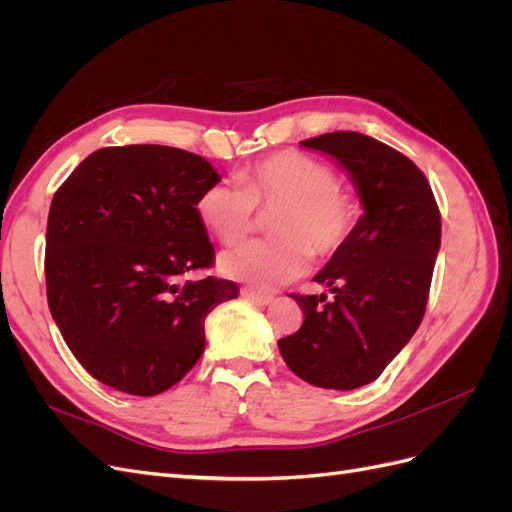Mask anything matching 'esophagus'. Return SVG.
I'll return each instance as SVG.
<instances>
[{"label":"esophagus","mask_w":512,"mask_h":512,"mask_svg":"<svg viewBox=\"0 0 512 512\" xmlns=\"http://www.w3.org/2000/svg\"><path fill=\"white\" fill-rule=\"evenodd\" d=\"M241 297L252 301L256 305H269L273 301V294H265V292H258L254 288H241Z\"/></svg>","instance_id":"34e87169"}]
</instances>
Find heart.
I'll return each instance as SVG.
<instances>
[{"mask_svg": "<svg viewBox=\"0 0 512 512\" xmlns=\"http://www.w3.org/2000/svg\"><path fill=\"white\" fill-rule=\"evenodd\" d=\"M260 213H275V239L230 247L220 271L256 290H273L301 277L312 254L329 260L342 254L361 224V203L339 188L337 170L301 151H275L247 166L239 181H218L200 192L198 220L222 243L250 235Z\"/></svg>", "mask_w": 512, "mask_h": 512, "instance_id": "b5f03b06", "label": "heart"}]
</instances>
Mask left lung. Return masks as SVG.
<instances>
[{
  "label": "left lung",
  "mask_w": 512,
  "mask_h": 512,
  "mask_svg": "<svg viewBox=\"0 0 512 512\" xmlns=\"http://www.w3.org/2000/svg\"><path fill=\"white\" fill-rule=\"evenodd\" d=\"M301 145L348 170L365 213L346 250L314 277L333 299L324 292L290 294L305 320L277 346L301 380L350 391L374 382L425 316L440 209L421 168L376 138L329 132Z\"/></svg>",
  "instance_id": "obj_1"
}]
</instances>
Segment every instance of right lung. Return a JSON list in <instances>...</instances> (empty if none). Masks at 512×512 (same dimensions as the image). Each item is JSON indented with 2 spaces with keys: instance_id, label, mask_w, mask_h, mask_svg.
I'll return each instance as SVG.
<instances>
[{
  "instance_id": "1",
  "label": "right lung",
  "mask_w": 512,
  "mask_h": 512,
  "mask_svg": "<svg viewBox=\"0 0 512 512\" xmlns=\"http://www.w3.org/2000/svg\"><path fill=\"white\" fill-rule=\"evenodd\" d=\"M196 153L164 145L104 147L55 192L46 224V299L91 376L151 397L177 384L205 350V318L237 299L213 267L196 200L218 183Z\"/></svg>"
}]
</instances>
